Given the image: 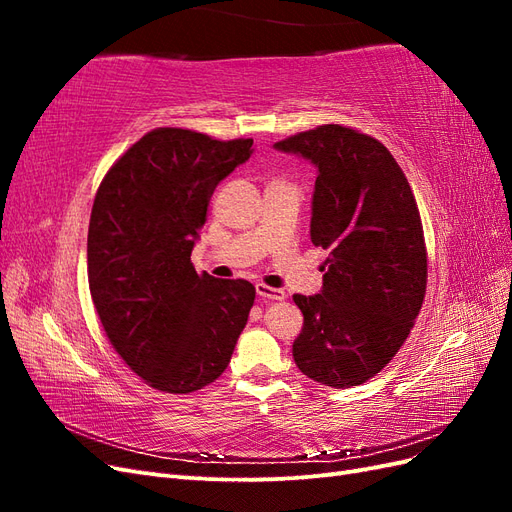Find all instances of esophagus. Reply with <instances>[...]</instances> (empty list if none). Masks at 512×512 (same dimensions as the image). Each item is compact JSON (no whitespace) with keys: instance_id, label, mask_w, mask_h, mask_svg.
Wrapping results in <instances>:
<instances>
[{"instance_id":"1","label":"esophagus","mask_w":512,"mask_h":512,"mask_svg":"<svg viewBox=\"0 0 512 512\" xmlns=\"http://www.w3.org/2000/svg\"><path fill=\"white\" fill-rule=\"evenodd\" d=\"M256 292L260 299L265 301H284L286 299V292L280 288H271L267 284H256Z\"/></svg>"}]
</instances>
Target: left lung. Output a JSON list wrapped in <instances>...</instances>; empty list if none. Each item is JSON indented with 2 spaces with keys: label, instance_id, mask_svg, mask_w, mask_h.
I'll return each mask as SVG.
<instances>
[{
  "label": "left lung",
  "instance_id": "obj_1",
  "mask_svg": "<svg viewBox=\"0 0 512 512\" xmlns=\"http://www.w3.org/2000/svg\"><path fill=\"white\" fill-rule=\"evenodd\" d=\"M273 147L318 168L309 235L329 250L322 290L292 297L303 312L294 363L307 378L350 389L382 371L421 312V215L391 151L359 130L327 123Z\"/></svg>",
  "mask_w": 512,
  "mask_h": 512
}]
</instances>
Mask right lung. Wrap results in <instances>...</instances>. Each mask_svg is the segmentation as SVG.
<instances>
[{
  "label": "right lung",
  "mask_w": 512,
  "mask_h": 512,
  "mask_svg": "<svg viewBox=\"0 0 512 512\" xmlns=\"http://www.w3.org/2000/svg\"><path fill=\"white\" fill-rule=\"evenodd\" d=\"M252 138L145 134L102 179L87 235L91 299L106 337L138 378L164 393L218 380L256 288L198 275L192 250L218 183L252 156Z\"/></svg>",
  "instance_id": "right-lung-1"
}]
</instances>
